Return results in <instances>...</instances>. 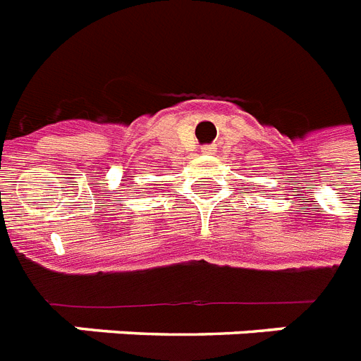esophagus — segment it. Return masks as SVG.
Instances as JSON below:
<instances>
[{
  "label": "esophagus",
  "mask_w": 361,
  "mask_h": 361,
  "mask_svg": "<svg viewBox=\"0 0 361 361\" xmlns=\"http://www.w3.org/2000/svg\"><path fill=\"white\" fill-rule=\"evenodd\" d=\"M202 152L206 153V155H214V153L217 152V147H215V146H204Z\"/></svg>",
  "instance_id": "1"
}]
</instances>
